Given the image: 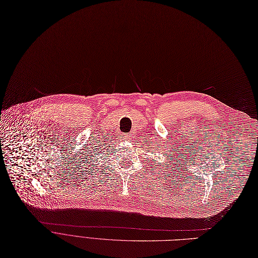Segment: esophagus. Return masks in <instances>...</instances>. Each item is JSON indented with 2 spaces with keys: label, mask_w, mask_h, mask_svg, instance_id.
Listing matches in <instances>:
<instances>
[{
  "label": "esophagus",
  "mask_w": 258,
  "mask_h": 258,
  "mask_svg": "<svg viewBox=\"0 0 258 258\" xmlns=\"http://www.w3.org/2000/svg\"><path fill=\"white\" fill-rule=\"evenodd\" d=\"M122 140L129 141L130 140V134L129 133H124V134H122Z\"/></svg>",
  "instance_id": "1"
}]
</instances>
